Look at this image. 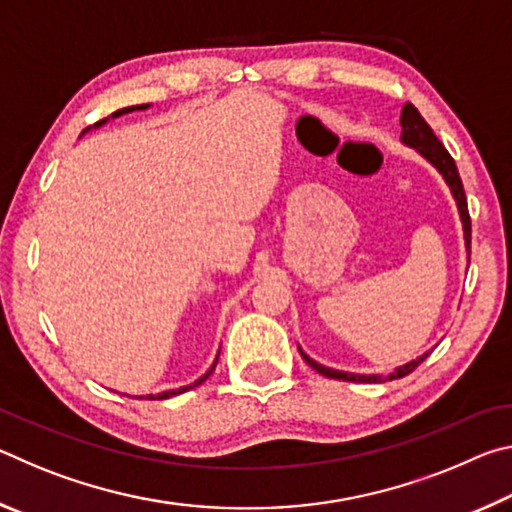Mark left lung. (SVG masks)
I'll return each instance as SVG.
<instances>
[{
	"label": "left lung",
	"mask_w": 512,
	"mask_h": 512,
	"mask_svg": "<svg viewBox=\"0 0 512 512\" xmlns=\"http://www.w3.org/2000/svg\"><path fill=\"white\" fill-rule=\"evenodd\" d=\"M402 142L413 146V149H418L424 158H427L433 167H436L440 173H443V178L447 180V185L452 187V194L458 203V212H461V219H463V230H465V244L467 250H470V239H472V221H470V212H467V198H465V189L461 183V176H458V169H456V162L449 151L443 146V142L438 140L436 135H433L431 126L424 121V117L418 112V108L413 106V103H406L402 108ZM302 359H305L311 368L320 375H325L329 379H343V381H359V384H377L381 381V377L377 375H350V372H341V370H332V368H325L316 363L314 359H309L305 352L300 350ZM427 359V354L420 357L418 361H411L406 363L404 368H397L393 375H388V379H400L406 377L409 372H413L415 368L420 366V363Z\"/></svg>",
	"instance_id": "left-lung-1"
}]
</instances>
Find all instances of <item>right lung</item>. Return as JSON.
<instances>
[{
  "instance_id": "right-lung-1",
  "label": "right lung",
  "mask_w": 512,
  "mask_h": 512,
  "mask_svg": "<svg viewBox=\"0 0 512 512\" xmlns=\"http://www.w3.org/2000/svg\"><path fill=\"white\" fill-rule=\"evenodd\" d=\"M142 108H146V106H131V108H121V110H117V112H112V117H119V115H124V112H133V110H142ZM103 121L106 119H101V121H97V126H101ZM219 361V359H216ZM216 361H214V366L205 372V375L196 381L194 386H198V384H203V381L212 375L214 372V368H216ZM194 386H185V388H178V391H167V393H160V395H149V400H155V397H158V400H167V397H173V395H180V393H185V391H189V388H194Z\"/></svg>"
}]
</instances>
